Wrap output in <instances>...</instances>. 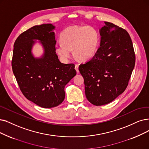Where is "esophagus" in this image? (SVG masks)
Segmentation results:
<instances>
[{
    "mask_svg": "<svg viewBox=\"0 0 149 149\" xmlns=\"http://www.w3.org/2000/svg\"><path fill=\"white\" fill-rule=\"evenodd\" d=\"M78 67H79L78 65H75V70H76V72L78 73L79 72V68H78Z\"/></svg>",
    "mask_w": 149,
    "mask_h": 149,
    "instance_id": "34e87169",
    "label": "esophagus"
}]
</instances>
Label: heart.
Returning a JSON list of instances; mask_svg holds the SVG:
<instances>
[{
    "label": "heart",
    "instance_id": "1",
    "mask_svg": "<svg viewBox=\"0 0 149 149\" xmlns=\"http://www.w3.org/2000/svg\"><path fill=\"white\" fill-rule=\"evenodd\" d=\"M62 43L56 46V51L64 62H67L73 54L81 60L92 58L97 52L100 41L97 30L92 26H73L61 33Z\"/></svg>",
    "mask_w": 149,
    "mask_h": 149
}]
</instances>
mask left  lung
I'll list each match as a JSON object with an SVG mask.
<instances>
[{"mask_svg": "<svg viewBox=\"0 0 149 149\" xmlns=\"http://www.w3.org/2000/svg\"><path fill=\"white\" fill-rule=\"evenodd\" d=\"M100 29V46L79 67L87 99L95 106L108 104L125 90L135 65L132 39L126 30L104 22Z\"/></svg>", "mask_w": 149, "mask_h": 149, "instance_id": "8db88e82", "label": "left lung"}]
</instances>
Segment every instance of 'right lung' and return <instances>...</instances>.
I'll list each match as a JSON object with an SVG mask.
<instances>
[{
	"mask_svg": "<svg viewBox=\"0 0 149 149\" xmlns=\"http://www.w3.org/2000/svg\"><path fill=\"white\" fill-rule=\"evenodd\" d=\"M55 26H35L22 32L14 43L11 61L13 72L25 97L44 108L57 106L65 99V86L76 74L73 63L59 61L56 52ZM39 40L44 55L35 58L31 49Z\"/></svg>",
	"mask_w": 149,
	"mask_h": 149,
	"instance_id": "right-lung-1",
	"label": "right lung"
}]
</instances>
